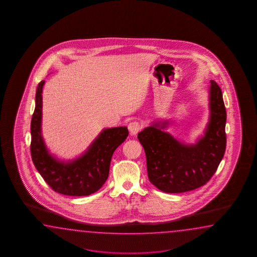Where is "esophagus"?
<instances>
[{
    "mask_svg": "<svg viewBox=\"0 0 257 257\" xmlns=\"http://www.w3.org/2000/svg\"><path fill=\"white\" fill-rule=\"evenodd\" d=\"M142 128V125L138 121H132L128 124V131L131 132V135H136L139 131Z\"/></svg>",
    "mask_w": 257,
    "mask_h": 257,
    "instance_id": "1",
    "label": "esophagus"
}]
</instances>
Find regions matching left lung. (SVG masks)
I'll return each mask as SVG.
<instances>
[{
    "label": "left lung",
    "mask_w": 257,
    "mask_h": 257,
    "mask_svg": "<svg viewBox=\"0 0 257 257\" xmlns=\"http://www.w3.org/2000/svg\"><path fill=\"white\" fill-rule=\"evenodd\" d=\"M209 117L202 136L186 144L164 131L169 122L153 121L138 134L145 151L149 180L161 191L183 193L204 186L217 171L226 149V109L221 89L211 80Z\"/></svg>",
    "instance_id": "left-lung-1"
}]
</instances>
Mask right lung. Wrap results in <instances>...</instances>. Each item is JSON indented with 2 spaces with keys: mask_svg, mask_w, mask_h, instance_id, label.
Segmentation results:
<instances>
[{
  "mask_svg": "<svg viewBox=\"0 0 257 257\" xmlns=\"http://www.w3.org/2000/svg\"><path fill=\"white\" fill-rule=\"evenodd\" d=\"M39 83L31 120V156L34 165L55 192L65 196H89L99 190L108 177L112 155L128 136L126 126L104 128L77 158L64 161L51 154L42 136V93Z\"/></svg>",
  "mask_w": 257,
  "mask_h": 257,
  "instance_id": "obj_1",
  "label": "right lung"
}]
</instances>
